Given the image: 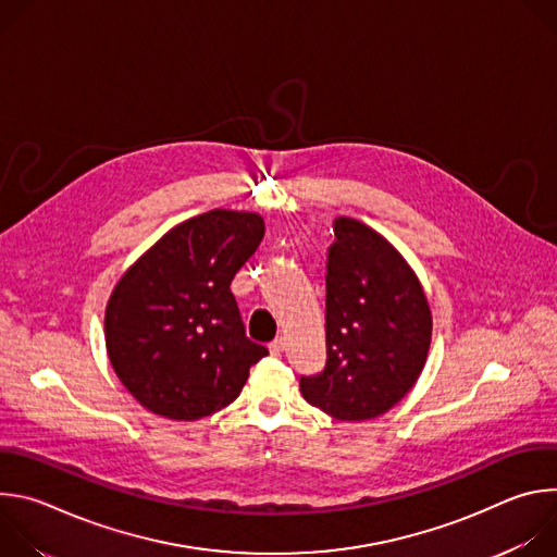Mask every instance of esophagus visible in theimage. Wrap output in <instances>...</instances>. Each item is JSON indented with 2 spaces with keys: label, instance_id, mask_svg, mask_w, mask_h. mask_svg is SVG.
<instances>
[{
  "label": "esophagus",
  "instance_id": "esophagus-1",
  "mask_svg": "<svg viewBox=\"0 0 557 557\" xmlns=\"http://www.w3.org/2000/svg\"><path fill=\"white\" fill-rule=\"evenodd\" d=\"M284 348H286V339H284V337H277V339H273V342L269 344L271 355H280Z\"/></svg>",
  "mask_w": 557,
  "mask_h": 557
}]
</instances>
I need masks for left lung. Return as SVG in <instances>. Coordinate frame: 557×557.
Segmentation results:
<instances>
[{
    "mask_svg": "<svg viewBox=\"0 0 557 557\" xmlns=\"http://www.w3.org/2000/svg\"><path fill=\"white\" fill-rule=\"evenodd\" d=\"M326 258V366L301 376L304 399L339 421H366L417 383L432 339L425 293L383 235L335 218Z\"/></svg>",
    "mask_w": 557,
    "mask_h": 557,
    "instance_id": "1",
    "label": "left lung"
}]
</instances>
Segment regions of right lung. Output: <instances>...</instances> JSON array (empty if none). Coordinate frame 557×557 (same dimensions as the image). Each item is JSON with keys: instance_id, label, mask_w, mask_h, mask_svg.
Returning <instances> with one entry per match:
<instances>
[{"instance_id": "right-lung-1", "label": "right lung", "mask_w": 557, "mask_h": 557, "mask_svg": "<svg viewBox=\"0 0 557 557\" xmlns=\"http://www.w3.org/2000/svg\"><path fill=\"white\" fill-rule=\"evenodd\" d=\"M262 237L258 213L213 209L174 226L121 277L106 344L140 406L196 421L237 399L269 350L247 337L231 280Z\"/></svg>"}]
</instances>
